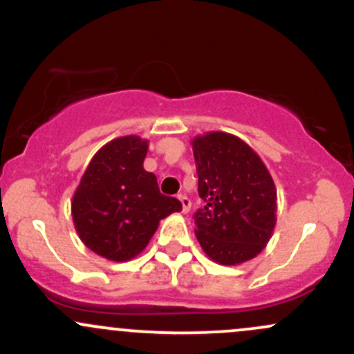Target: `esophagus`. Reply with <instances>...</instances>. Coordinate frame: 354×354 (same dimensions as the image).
Returning a JSON list of instances; mask_svg holds the SVG:
<instances>
[{"mask_svg": "<svg viewBox=\"0 0 354 354\" xmlns=\"http://www.w3.org/2000/svg\"><path fill=\"white\" fill-rule=\"evenodd\" d=\"M178 200L181 201L183 213H188V211L191 209V201H189V198L186 196V194H178Z\"/></svg>", "mask_w": 354, "mask_h": 354, "instance_id": "obj_1", "label": "esophagus"}]
</instances>
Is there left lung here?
Listing matches in <instances>:
<instances>
[{
    "mask_svg": "<svg viewBox=\"0 0 354 354\" xmlns=\"http://www.w3.org/2000/svg\"><path fill=\"white\" fill-rule=\"evenodd\" d=\"M191 145L205 201L193 216L203 251L226 266L253 259L276 225L273 178L261 158L230 133H206Z\"/></svg>",
    "mask_w": 354,
    "mask_h": 354,
    "instance_id": "obj_1",
    "label": "left lung"
}]
</instances>
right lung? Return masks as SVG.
<instances>
[{
  "instance_id": "add662e5",
  "label": "right lung",
  "mask_w": 354,
  "mask_h": 354,
  "mask_svg": "<svg viewBox=\"0 0 354 354\" xmlns=\"http://www.w3.org/2000/svg\"><path fill=\"white\" fill-rule=\"evenodd\" d=\"M148 141L121 136L89 161L71 201L76 233L89 250L111 261H128L145 250L163 218L181 209L143 168Z\"/></svg>"
}]
</instances>
